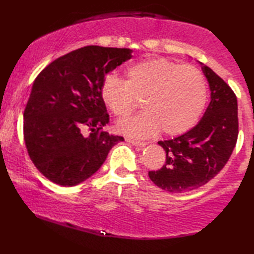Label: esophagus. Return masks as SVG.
I'll list each match as a JSON object with an SVG mask.
<instances>
[{"label": "esophagus", "instance_id": "1", "mask_svg": "<svg viewBox=\"0 0 254 254\" xmlns=\"http://www.w3.org/2000/svg\"><path fill=\"white\" fill-rule=\"evenodd\" d=\"M126 141H128V143H130L131 145L137 146V147H143V146L146 145L145 141H140V140H136V139H131V138H127Z\"/></svg>", "mask_w": 254, "mask_h": 254}]
</instances>
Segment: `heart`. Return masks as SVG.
<instances>
[{
  "instance_id": "b5f03b06",
  "label": "heart",
  "mask_w": 254,
  "mask_h": 254,
  "mask_svg": "<svg viewBox=\"0 0 254 254\" xmlns=\"http://www.w3.org/2000/svg\"><path fill=\"white\" fill-rule=\"evenodd\" d=\"M100 98L116 118L124 119L143 100L145 111L117 125L123 134L147 137L162 132L184 134L195 126L207 100L206 81L202 71L165 58H154L132 64L125 80L107 77Z\"/></svg>"
}]
</instances>
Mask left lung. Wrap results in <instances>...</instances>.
Segmentation results:
<instances>
[{
    "mask_svg": "<svg viewBox=\"0 0 254 254\" xmlns=\"http://www.w3.org/2000/svg\"><path fill=\"white\" fill-rule=\"evenodd\" d=\"M203 73L211 90L210 105L196 126L158 144L165 164L148 172L155 185L170 193H185L205 185L225 166L239 135L238 100L232 89L207 65Z\"/></svg>",
    "mask_w": 254,
    "mask_h": 254,
    "instance_id": "left-lung-1",
    "label": "left lung"
}]
</instances>
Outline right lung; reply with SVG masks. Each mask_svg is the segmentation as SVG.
<instances>
[{"label":"right lung","mask_w":254,"mask_h":254,"mask_svg":"<svg viewBox=\"0 0 254 254\" xmlns=\"http://www.w3.org/2000/svg\"><path fill=\"white\" fill-rule=\"evenodd\" d=\"M131 52L83 47L58 58L35 78L23 113L24 141L34 166L53 183L74 186L86 181L124 140L102 130L109 115L100 88Z\"/></svg>","instance_id":"obj_1"}]
</instances>
